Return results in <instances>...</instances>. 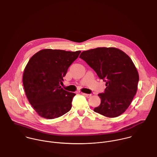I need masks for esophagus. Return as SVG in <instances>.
<instances>
[{
    "label": "esophagus",
    "instance_id": "34e87169",
    "mask_svg": "<svg viewBox=\"0 0 157 157\" xmlns=\"http://www.w3.org/2000/svg\"><path fill=\"white\" fill-rule=\"evenodd\" d=\"M82 94L83 95H84L86 98H90L91 96V94H86V93H82Z\"/></svg>",
    "mask_w": 157,
    "mask_h": 157
}]
</instances>
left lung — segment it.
<instances>
[{
  "mask_svg": "<svg viewBox=\"0 0 157 157\" xmlns=\"http://www.w3.org/2000/svg\"><path fill=\"white\" fill-rule=\"evenodd\" d=\"M80 58L106 82L104 92L98 94L101 104L94 111L110 118L122 114L131 104L137 90L139 74L131 59L113 47L84 51Z\"/></svg>",
  "mask_w": 157,
  "mask_h": 157,
  "instance_id": "8db88e82",
  "label": "left lung"
}]
</instances>
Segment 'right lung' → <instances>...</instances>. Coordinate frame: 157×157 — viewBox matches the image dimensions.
Listing matches in <instances>:
<instances>
[{"instance_id": "add662e5", "label": "right lung", "mask_w": 157, "mask_h": 157, "mask_svg": "<svg viewBox=\"0 0 157 157\" xmlns=\"http://www.w3.org/2000/svg\"><path fill=\"white\" fill-rule=\"evenodd\" d=\"M80 51L44 49L34 55L23 73L26 95L36 112L42 117L54 119L69 112L75 95L60 84Z\"/></svg>"}]
</instances>
